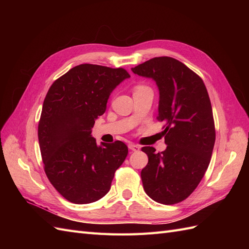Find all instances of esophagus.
Returning a JSON list of instances; mask_svg holds the SVG:
<instances>
[{"label":"esophagus","instance_id":"esophagus-1","mask_svg":"<svg viewBox=\"0 0 249 249\" xmlns=\"http://www.w3.org/2000/svg\"><path fill=\"white\" fill-rule=\"evenodd\" d=\"M129 148H130L131 150H134V152H137V150L140 149V146H138V145H136V144H134V143H130V144H129Z\"/></svg>","mask_w":249,"mask_h":249}]
</instances>
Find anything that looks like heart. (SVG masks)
<instances>
[{"instance_id": "obj_1", "label": "heart", "mask_w": 249, "mask_h": 249, "mask_svg": "<svg viewBox=\"0 0 249 249\" xmlns=\"http://www.w3.org/2000/svg\"><path fill=\"white\" fill-rule=\"evenodd\" d=\"M140 87H143V86H138V87H136V88H140Z\"/></svg>"}]
</instances>
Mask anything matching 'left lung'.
<instances>
[{"label": "left lung", "instance_id": "8db88e82", "mask_svg": "<svg viewBox=\"0 0 249 249\" xmlns=\"http://www.w3.org/2000/svg\"><path fill=\"white\" fill-rule=\"evenodd\" d=\"M132 71L156 82L158 120L165 124L167 144L161 153L142 147L148 157L141 170L143 188L155 201L173 205L195 190L210 164L216 136L210 97L201 78L175 58L156 57Z\"/></svg>", "mask_w": 249, "mask_h": 249}]
</instances>
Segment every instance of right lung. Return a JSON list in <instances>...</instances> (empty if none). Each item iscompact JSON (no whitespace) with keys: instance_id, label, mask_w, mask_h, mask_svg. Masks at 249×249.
<instances>
[{"instance_id":"obj_1","label":"right lung","mask_w":249,"mask_h":249,"mask_svg":"<svg viewBox=\"0 0 249 249\" xmlns=\"http://www.w3.org/2000/svg\"><path fill=\"white\" fill-rule=\"evenodd\" d=\"M127 78L124 69L80 64L49 89L38 124L40 153L51 184L71 202L83 205L104 197L127 156L124 142L97 145L91 136L111 92Z\"/></svg>"}]
</instances>
